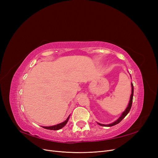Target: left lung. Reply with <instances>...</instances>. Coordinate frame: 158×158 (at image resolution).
Returning a JSON list of instances; mask_svg holds the SVG:
<instances>
[{
	"mask_svg": "<svg viewBox=\"0 0 158 158\" xmlns=\"http://www.w3.org/2000/svg\"><path fill=\"white\" fill-rule=\"evenodd\" d=\"M131 86H132V94H131V95L130 101H129V103H128V106H127V109L125 110V111H124V112L122 113L121 116L120 117H119V118L117 119V121H115L114 122H113V123L109 124V125H103V124H100V123H98V125H101V126H104V127H112V126L115 125H117V124H118V123H120V122L123 120V119L127 116V114L129 113V111H130L131 108V106H132V103L133 94H134V86H133V84H132V83L131 84Z\"/></svg>",
	"mask_w": 158,
	"mask_h": 158,
	"instance_id": "obj_1",
	"label": "left lung"
}]
</instances>
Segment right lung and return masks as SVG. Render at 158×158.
Returning <instances> with one entry per match:
<instances>
[{"label":"right lung","mask_w":158,"mask_h":158,"mask_svg":"<svg viewBox=\"0 0 158 158\" xmlns=\"http://www.w3.org/2000/svg\"><path fill=\"white\" fill-rule=\"evenodd\" d=\"M69 117H70V115L67 118H66V121H64L63 123L58 124V125H54V126H51V127H42L44 128H46V129H48V130H53V131L59 130V129L62 128L66 125V124L67 123L69 119Z\"/></svg>","instance_id":"add662e5"}]
</instances>
